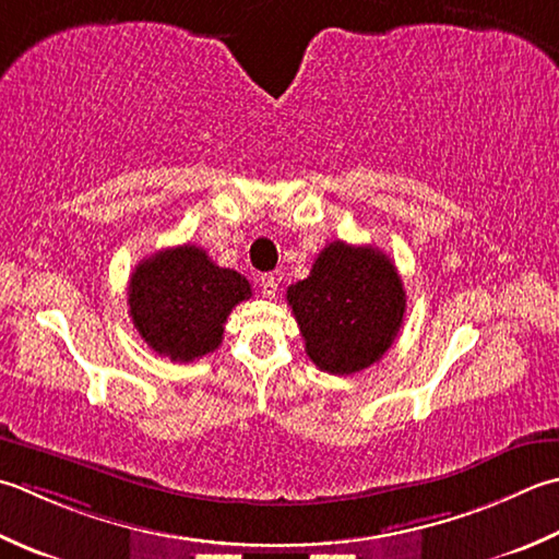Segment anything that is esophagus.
Instances as JSON below:
<instances>
[{
	"label": "esophagus",
	"instance_id": "esophagus-1",
	"mask_svg": "<svg viewBox=\"0 0 559 559\" xmlns=\"http://www.w3.org/2000/svg\"><path fill=\"white\" fill-rule=\"evenodd\" d=\"M259 286H261V293H264V298H273L276 295V288H278V281L273 273H264V276L259 278Z\"/></svg>",
	"mask_w": 559,
	"mask_h": 559
}]
</instances>
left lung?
Here are the masks:
<instances>
[{
  "instance_id": "1",
  "label": "left lung",
  "mask_w": 559,
  "mask_h": 559,
  "mask_svg": "<svg viewBox=\"0 0 559 559\" xmlns=\"http://www.w3.org/2000/svg\"><path fill=\"white\" fill-rule=\"evenodd\" d=\"M305 338V354L332 376H352L373 366L395 342L404 298L395 264L376 247L342 239L326 245L310 276L286 293Z\"/></svg>"
}]
</instances>
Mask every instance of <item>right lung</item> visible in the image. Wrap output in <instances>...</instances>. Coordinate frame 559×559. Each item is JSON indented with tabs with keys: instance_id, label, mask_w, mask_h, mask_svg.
I'll return each mask as SVG.
<instances>
[{
	"instance_id": "right-lung-1",
	"label": "right lung",
	"mask_w": 559,
	"mask_h": 559,
	"mask_svg": "<svg viewBox=\"0 0 559 559\" xmlns=\"http://www.w3.org/2000/svg\"><path fill=\"white\" fill-rule=\"evenodd\" d=\"M251 298L249 281L221 269L195 245L162 249L130 276L128 305L138 334L152 352L179 364L213 354L227 314Z\"/></svg>"
}]
</instances>
